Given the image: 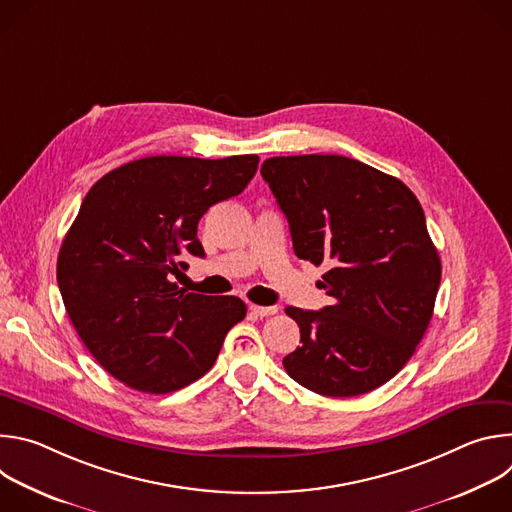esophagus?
Masks as SVG:
<instances>
[{"mask_svg":"<svg viewBox=\"0 0 512 512\" xmlns=\"http://www.w3.org/2000/svg\"><path fill=\"white\" fill-rule=\"evenodd\" d=\"M249 312H251L253 316H257V318H265V316L275 314L277 310H275L273 306H255V304H251V306H249Z\"/></svg>","mask_w":512,"mask_h":512,"instance_id":"esophagus-1","label":"esophagus"}]
</instances>
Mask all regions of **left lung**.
Returning <instances> with one entry per match:
<instances>
[{
    "label": "left lung",
    "instance_id": "obj_1",
    "mask_svg": "<svg viewBox=\"0 0 512 512\" xmlns=\"http://www.w3.org/2000/svg\"><path fill=\"white\" fill-rule=\"evenodd\" d=\"M300 259L328 267L334 300L289 306L300 342L287 375L324 397H356L391 381L421 342L442 279L425 214L397 178L344 156H279L261 166Z\"/></svg>",
    "mask_w": 512,
    "mask_h": 512
}]
</instances>
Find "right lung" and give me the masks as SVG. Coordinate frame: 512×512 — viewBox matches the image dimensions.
Segmentation results:
<instances>
[{
    "instance_id": "1",
    "label": "right lung",
    "mask_w": 512,
    "mask_h": 512,
    "mask_svg": "<svg viewBox=\"0 0 512 512\" xmlns=\"http://www.w3.org/2000/svg\"><path fill=\"white\" fill-rule=\"evenodd\" d=\"M259 158L152 156L105 174L85 196L56 263L66 314L101 367L152 395L210 371L227 332L245 318L235 296L178 289L172 275L204 257L198 221L241 194Z\"/></svg>"
}]
</instances>
